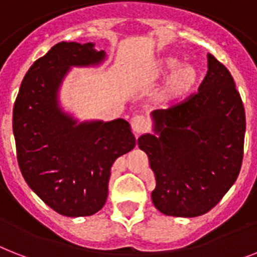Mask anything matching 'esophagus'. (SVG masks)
Here are the masks:
<instances>
[{"instance_id": "1", "label": "esophagus", "mask_w": 257, "mask_h": 257, "mask_svg": "<svg viewBox=\"0 0 257 257\" xmlns=\"http://www.w3.org/2000/svg\"><path fill=\"white\" fill-rule=\"evenodd\" d=\"M131 126H132V131L136 133V136L141 135V133H145L149 128V122L144 116H135L132 118V121H131Z\"/></svg>"}]
</instances>
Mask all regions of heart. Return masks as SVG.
I'll list each match as a JSON object with an SVG mask.
<instances>
[{
	"label": "heart",
	"mask_w": 257,
	"mask_h": 257,
	"mask_svg": "<svg viewBox=\"0 0 257 257\" xmlns=\"http://www.w3.org/2000/svg\"><path fill=\"white\" fill-rule=\"evenodd\" d=\"M179 66V60L173 58V56H165L157 60V63L153 68L154 76H161V75L168 74V79L162 84L160 92H158V100L164 104H173L176 101L182 100L186 97L194 87L198 83V72L197 70L191 66Z\"/></svg>",
	"instance_id": "heart-1"
}]
</instances>
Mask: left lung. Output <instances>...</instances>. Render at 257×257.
<instances>
[{
  "label": "left lung",
  "instance_id": "left-lung-1",
  "mask_svg": "<svg viewBox=\"0 0 257 257\" xmlns=\"http://www.w3.org/2000/svg\"><path fill=\"white\" fill-rule=\"evenodd\" d=\"M198 92L152 112L154 135L139 139L156 177L152 201L170 216L208 212L236 181L243 162L245 112L230 71L208 54Z\"/></svg>",
  "mask_w": 257,
  "mask_h": 257
}]
</instances>
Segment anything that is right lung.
Wrapping results in <instances>:
<instances>
[{"mask_svg":"<svg viewBox=\"0 0 257 257\" xmlns=\"http://www.w3.org/2000/svg\"><path fill=\"white\" fill-rule=\"evenodd\" d=\"M93 43L60 42L33 63L13 108L17 160L25 181L64 216H88L108 197L110 168L136 147L128 121L76 124L58 107V88L71 66L97 64Z\"/></svg>","mask_w":257,"mask_h":257,"instance_id":"1","label":"right lung"}]
</instances>
